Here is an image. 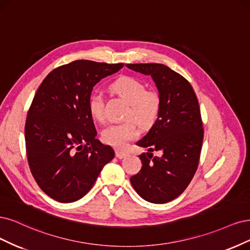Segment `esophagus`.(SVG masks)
<instances>
[{"mask_svg": "<svg viewBox=\"0 0 250 250\" xmlns=\"http://www.w3.org/2000/svg\"><path fill=\"white\" fill-rule=\"evenodd\" d=\"M115 156L118 159H124V158H125L127 156V154H126L125 151H122V150H119V149H116L115 150Z\"/></svg>", "mask_w": 250, "mask_h": 250, "instance_id": "esophagus-1", "label": "esophagus"}]
</instances>
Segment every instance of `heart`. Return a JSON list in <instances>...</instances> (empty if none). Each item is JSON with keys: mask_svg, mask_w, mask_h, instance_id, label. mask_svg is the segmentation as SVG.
<instances>
[{"mask_svg": "<svg viewBox=\"0 0 250 250\" xmlns=\"http://www.w3.org/2000/svg\"><path fill=\"white\" fill-rule=\"evenodd\" d=\"M111 87L114 92L130 104L126 118H133L142 125H148L155 122L160 110L159 95L156 92L146 91V85L140 80L124 76L114 81ZM88 108L94 120L101 124L106 122V106L104 95L101 92H95L91 95ZM139 128L133 120H130L104 128L102 133V138L108 146L115 148H125L128 142L139 136Z\"/></svg>", "mask_w": 250, "mask_h": 250, "instance_id": "b5f03b06", "label": "heart"}]
</instances>
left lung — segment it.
<instances>
[{"label": "left lung", "instance_id": "1", "mask_svg": "<svg viewBox=\"0 0 250 250\" xmlns=\"http://www.w3.org/2000/svg\"><path fill=\"white\" fill-rule=\"evenodd\" d=\"M150 76L159 91L158 118L136 144L147 147L141 154V170L131 178L135 191L149 203L165 204L180 196L194 176L199 162L204 128L196 94L191 84L164 64H126ZM163 151L160 157L150 151Z\"/></svg>", "mask_w": 250, "mask_h": 250}]
</instances>
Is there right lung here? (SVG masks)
Listing matches in <instances>:
<instances>
[{
  "mask_svg": "<svg viewBox=\"0 0 250 250\" xmlns=\"http://www.w3.org/2000/svg\"><path fill=\"white\" fill-rule=\"evenodd\" d=\"M123 67L72 61L52 70L38 87L26 119V149L36 183L53 199L82 198L114 158L113 148L96 139L88 104L94 85Z\"/></svg>",
  "mask_w": 250,
  "mask_h": 250,
  "instance_id": "obj_1",
  "label": "right lung"
}]
</instances>
